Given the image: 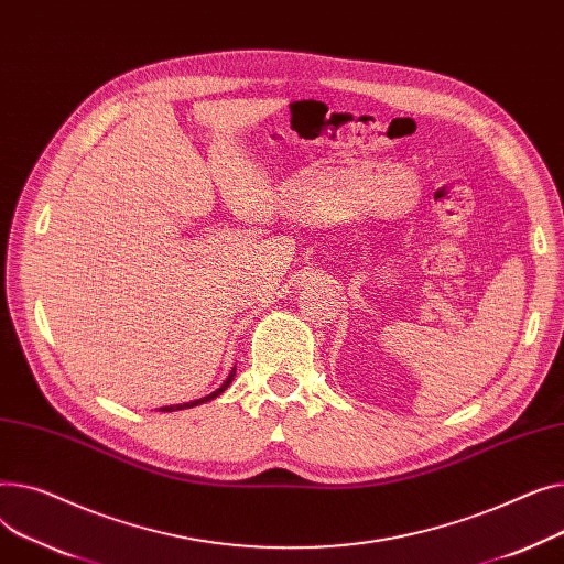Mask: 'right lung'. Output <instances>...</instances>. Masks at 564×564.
Instances as JSON below:
<instances>
[{
  "instance_id": "right-lung-1",
  "label": "right lung",
  "mask_w": 564,
  "mask_h": 564,
  "mask_svg": "<svg viewBox=\"0 0 564 564\" xmlns=\"http://www.w3.org/2000/svg\"><path fill=\"white\" fill-rule=\"evenodd\" d=\"M231 376H235V371H231ZM231 376L225 380V384L218 389V391H214V393H209V395H205V399H200V401H193V403H184V405H177V408H165L163 412H173V410H184V408H195V405H200V403H207V401H212V399H216L218 393H223L225 389H227V384L231 382Z\"/></svg>"
}]
</instances>
